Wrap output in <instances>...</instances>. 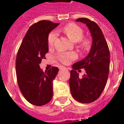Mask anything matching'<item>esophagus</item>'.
I'll return each instance as SVG.
<instances>
[{
  "label": "esophagus",
  "mask_w": 124,
  "mask_h": 124,
  "mask_svg": "<svg viewBox=\"0 0 124 124\" xmlns=\"http://www.w3.org/2000/svg\"><path fill=\"white\" fill-rule=\"evenodd\" d=\"M67 68L63 66H60L59 67V70H66Z\"/></svg>",
  "instance_id": "esophagus-1"
}]
</instances>
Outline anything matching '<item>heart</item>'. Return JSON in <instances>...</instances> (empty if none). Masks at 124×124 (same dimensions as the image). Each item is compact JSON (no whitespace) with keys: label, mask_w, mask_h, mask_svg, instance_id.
I'll use <instances>...</instances> for the list:
<instances>
[{"label":"heart","mask_w":124,"mask_h":124,"mask_svg":"<svg viewBox=\"0 0 124 124\" xmlns=\"http://www.w3.org/2000/svg\"><path fill=\"white\" fill-rule=\"evenodd\" d=\"M58 32H62L67 36L71 41L74 42H80L81 46L87 48L89 46V42L87 39H82L84 36V31L81 28L74 23H70L57 30ZM58 37V33L56 31H52L48 37V46L51 48L54 46L56 39ZM77 54L74 52H59L57 55V58L63 63H69L77 58Z\"/></svg>","instance_id":"1"}]
</instances>
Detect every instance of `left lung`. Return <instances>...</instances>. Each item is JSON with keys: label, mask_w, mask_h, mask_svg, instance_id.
Segmentation results:
<instances>
[{"label": "left lung", "mask_w": 124, "mask_h": 124, "mask_svg": "<svg viewBox=\"0 0 124 124\" xmlns=\"http://www.w3.org/2000/svg\"><path fill=\"white\" fill-rule=\"evenodd\" d=\"M89 28L92 37V44L88 55L76 62L70 71L69 85L71 94L80 103H90L96 101L105 87L109 73L110 52L108 45L97 24L87 18H79ZM84 68L86 73L82 78L76 70Z\"/></svg>", "instance_id": "8db88e82"}]
</instances>
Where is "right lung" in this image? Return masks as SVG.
<instances>
[{"instance_id": "add662e5", "label": "right lung", "mask_w": 124, "mask_h": 124, "mask_svg": "<svg viewBox=\"0 0 124 124\" xmlns=\"http://www.w3.org/2000/svg\"><path fill=\"white\" fill-rule=\"evenodd\" d=\"M59 24L40 20L32 25L17 52L16 67L19 89L25 99L37 106L46 105L53 97L52 82L59 69L52 67L43 72L39 64L49 51V33Z\"/></svg>"}]
</instances>
